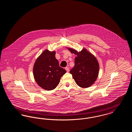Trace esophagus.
I'll list each match as a JSON object with an SVG mask.
<instances>
[{
	"label": "esophagus",
	"instance_id": "esophagus-1",
	"mask_svg": "<svg viewBox=\"0 0 132 132\" xmlns=\"http://www.w3.org/2000/svg\"><path fill=\"white\" fill-rule=\"evenodd\" d=\"M65 70H66V71H67V72H69V68H68V67H66L65 68Z\"/></svg>",
	"mask_w": 132,
	"mask_h": 132
}]
</instances>
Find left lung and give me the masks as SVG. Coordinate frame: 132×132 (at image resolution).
Instances as JSON below:
<instances>
[{
  "label": "left lung",
  "instance_id": "8db88e82",
  "mask_svg": "<svg viewBox=\"0 0 132 132\" xmlns=\"http://www.w3.org/2000/svg\"><path fill=\"white\" fill-rule=\"evenodd\" d=\"M72 53L77 55L74 67L70 71L76 83L81 88H88L96 80L99 64L96 58L86 49L80 52L69 48Z\"/></svg>",
  "mask_w": 132,
  "mask_h": 132
}]
</instances>
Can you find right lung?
<instances>
[{
  "mask_svg": "<svg viewBox=\"0 0 132 132\" xmlns=\"http://www.w3.org/2000/svg\"><path fill=\"white\" fill-rule=\"evenodd\" d=\"M55 52L45 50L38 57L34 66L35 79L39 86L47 90L54 89L66 71L59 66Z\"/></svg>",
  "mask_w": 132,
  "mask_h": 132,
  "instance_id": "add662e5",
  "label": "right lung"
}]
</instances>
